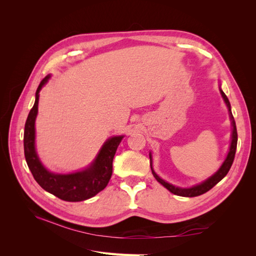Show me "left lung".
I'll return each mask as SVG.
<instances>
[{
  "instance_id": "left-lung-1",
  "label": "left lung",
  "mask_w": 256,
  "mask_h": 256,
  "mask_svg": "<svg viewBox=\"0 0 256 256\" xmlns=\"http://www.w3.org/2000/svg\"><path fill=\"white\" fill-rule=\"evenodd\" d=\"M220 92H221V95H222V97L224 99V102H226V106L228 108L230 118L232 120V125H233V134H232V142H230V152L228 154V157H226V161L223 162V164L221 166V168H219L218 172H216L214 175H212L210 178H208V180H205L204 182H202L200 184H198V186H194V187L189 188V189L178 188V187H175V186H173L171 184L164 182V180H161V178L156 173H154V171L152 170V156H150V168H152V173L154 177L156 178V180L162 186H164V187L170 192H172L173 194L180 196H187V198H193V196H198L200 194H204V193H206L207 191L210 190L212 187H214L216 184H218L221 180H223V178L226 176V174L228 173L232 164H233V161H234V158H235V154H236V147H237V129H236V124H235V120H234V118H233V114H232V111H230V104L228 102V99L226 95L224 94L223 90L221 88H220Z\"/></svg>"
}]
</instances>
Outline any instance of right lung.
Segmentation results:
<instances>
[{"label": "right lung", "mask_w": 256, "mask_h": 256, "mask_svg": "<svg viewBox=\"0 0 256 256\" xmlns=\"http://www.w3.org/2000/svg\"><path fill=\"white\" fill-rule=\"evenodd\" d=\"M49 78L50 76H46L38 86L35 104L26 122L23 136L26 160L30 173L44 190L66 202H81L95 196L106 187L112 176L114 154L122 136L109 138L102 146L94 164L85 171L68 175L48 172L40 164L35 150V118L38 111V94Z\"/></svg>", "instance_id": "add662e5"}]
</instances>
